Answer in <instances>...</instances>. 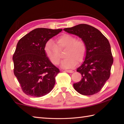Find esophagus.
Here are the masks:
<instances>
[{"instance_id":"1","label":"esophagus","mask_w":124,"mask_h":124,"mask_svg":"<svg viewBox=\"0 0 124 124\" xmlns=\"http://www.w3.org/2000/svg\"><path fill=\"white\" fill-rule=\"evenodd\" d=\"M65 71L68 73H73V71L71 70H65Z\"/></svg>"}]
</instances>
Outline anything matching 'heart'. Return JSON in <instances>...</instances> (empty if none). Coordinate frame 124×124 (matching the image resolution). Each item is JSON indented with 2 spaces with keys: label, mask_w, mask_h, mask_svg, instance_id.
Masks as SVG:
<instances>
[{
  "label": "heart",
  "mask_w": 124,
  "mask_h": 124,
  "mask_svg": "<svg viewBox=\"0 0 124 124\" xmlns=\"http://www.w3.org/2000/svg\"><path fill=\"white\" fill-rule=\"evenodd\" d=\"M66 48L64 54L65 58L62 61L61 66L65 69H70L76 66L77 62H83L85 57L86 47L85 43L77 40L75 37L69 34L60 36L53 43L51 40L46 42L44 51L47 57L54 65L59 63L61 56L60 52Z\"/></svg>",
  "instance_id": "heart-1"
}]
</instances>
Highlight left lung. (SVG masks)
<instances>
[{
    "label": "left lung",
    "instance_id": "obj_1",
    "mask_svg": "<svg viewBox=\"0 0 124 124\" xmlns=\"http://www.w3.org/2000/svg\"><path fill=\"white\" fill-rule=\"evenodd\" d=\"M64 30L78 36L86 47L85 60L77 70L82 78L73 84V87L84 95L98 93L110 77L114 61L108 40L98 29L86 24L65 28Z\"/></svg>",
    "mask_w": 124,
    "mask_h": 124
}]
</instances>
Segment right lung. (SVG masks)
Returning a JSON list of instances; mask_svg holds the SVG:
<instances>
[{
	"instance_id": "obj_1",
	"label": "right lung",
	"mask_w": 124,
	"mask_h": 124,
	"mask_svg": "<svg viewBox=\"0 0 124 124\" xmlns=\"http://www.w3.org/2000/svg\"><path fill=\"white\" fill-rule=\"evenodd\" d=\"M62 29L37 28L20 39L13 56L14 73L23 92L40 97L53 88L60 70L47 57L44 46Z\"/></svg>"
}]
</instances>
